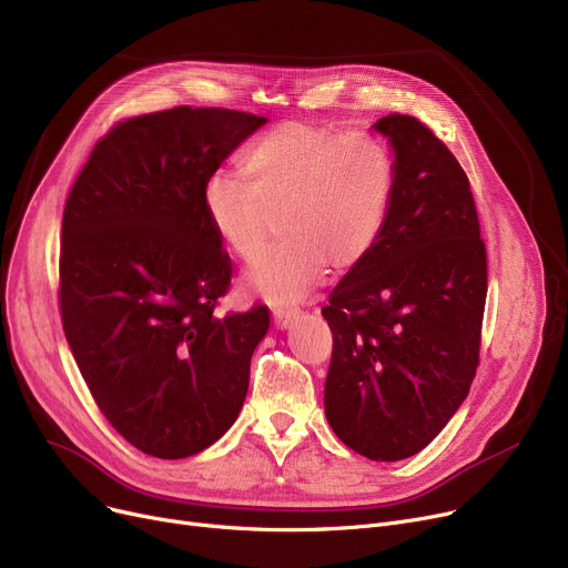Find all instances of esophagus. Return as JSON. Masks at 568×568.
Listing matches in <instances>:
<instances>
[{
	"instance_id": "1",
	"label": "esophagus",
	"mask_w": 568,
	"mask_h": 568,
	"mask_svg": "<svg viewBox=\"0 0 568 568\" xmlns=\"http://www.w3.org/2000/svg\"><path fill=\"white\" fill-rule=\"evenodd\" d=\"M300 315V308L294 306H287V304H276L274 306V324L278 326V329H285V326Z\"/></svg>"
}]
</instances>
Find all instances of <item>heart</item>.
Wrapping results in <instances>:
<instances>
[{
	"label": "heart",
	"instance_id": "b5f03b06",
	"mask_svg": "<svg viewBox=\"0 0 568 568\" xmlns=\"http://www.w3.org/2000/svg\"><path fill=\"white\" fill-rule=\"evenodd\" d=\"M234 172L204 182L202 206L221 244L253 264L278 232L276 248L253 268L264 300L292 304L322 278L359 266L379 244L398 193L392 146L366 133L285 122L255 138Z\"/></svg>",
	"mask_w": 568,
	"mask_h": 568
}]
</instances>
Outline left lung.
I'll use <instances>...</instances> for the list:
<instances>
[{
	"instance_id": "1",
	"label": "left lung",
	"mask_w": 568,
	"mask_h": 568,
	"mask_svg": "<svg viewBox=\"0 0 568 568\" xmlns=\"http://www.w3.org/2000/svg\"><path fill=\"white\" fill-rule=\"evenodd\" d=\"M375 129L394 144L398 193L379 244L322 308L334 334L324 412L352 452L394 463L430 444L469 394L488 257L452 149L412 114Z\"/></svg>"
}]
</instances>
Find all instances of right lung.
Listing matches in <instances>:
<instances>
[{
  "mask_svg": "<svg viewBox=\"0 0 568 568\" xmlns=\"http://www.w3.org/2000/svg\"><path fill=\"white\" fill-rule=\"evenodd\" d=\"M264 122L191 105L129 116L94 144L67 197L64 334L110 426L149 456L200 454L244 405L268 308L214 313L232 262L202 189Z\"/></svg>",
  "mask_w": 568,
  "mask_h": 568,
  "instance_id": "obj_1",
  "label": "right lung"
}]
</instances>
